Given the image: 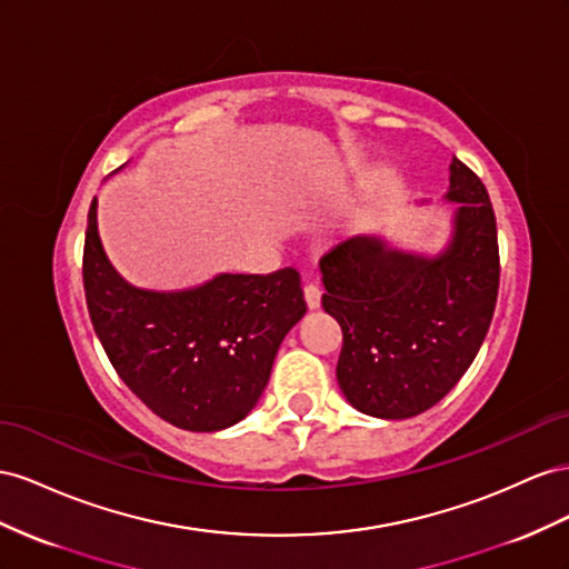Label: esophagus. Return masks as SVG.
<instances>
[{
	"mask_svg": "<svg viewBox=\"0 0 569 569\" xmlns=\"http://www.w3.org/2000/svg\"><path fill=\"white\" fill-rule=\"evenodd\" d=\"M305 302H307V310H319L321 307V288L315 283H307L305 286Z\"/></svg>",
	"mask_w": 569,
	"mask_h": 569,
	"instance_id": "obj_1",
	"label": "esophagus"
}]
</instances>
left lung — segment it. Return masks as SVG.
<instances>
[{
  "mask_svg": "<svg viewBox=\"0 0 569 569\" xmlns=\"http://www.w3.org/2000/svg\"><path fill=\"white\" fill-rule=\"evenodd\" d=\"M438 252L355 236L321 257V307L343 331L336 379L355 410L408 419L446 398L483 343L498 298V231L477 173L450 161Z\"/></svg>",
  "mask_w": 569,
  "mask_h": 569,
  "instance_id": "1",
  "label": "left lung"
}]
</instances>
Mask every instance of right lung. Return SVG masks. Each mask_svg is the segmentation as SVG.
Listing matches in <instances>:
<instances>
[{
  "mask_svg": "<svg viewBox=\"0 0 569 569\" xmlns=\"http://www.w3.org/2000/svg\"><path fill=\"white\" fill-rule=\"evenodd\" d=\"M86 300L97 338L123 383L186 431H221L262 398L286 333L307 305L296 269L217 273L183 290H148L113 269L97 231L83 252Z\"/></svg>",
  "mask_w": 569,
  "mask_h": 569,
  "instance_id": "right-lung-1",
  "label": "right lung"
}]
</instances>
